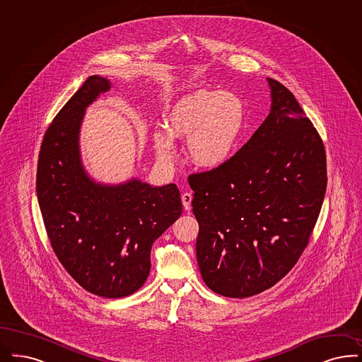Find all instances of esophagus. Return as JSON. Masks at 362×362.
I'll use <instances>...</instances> for the list:
<instances>
[{
  "label": "esophagus",
  "mask_w": 362,
  "mask_h": 362,
  "mask_svg": "<svg viewBox=\"0 0 362 362\" xmlns=\"http://www.w3.org/2000/svg\"><path fill=\"white\" fill-rule=\"evenodd\" d=\"M181 200H182V205H184V209L185 211H190V208H192V194L190 193H182V196H181Z\"/></svg>",
  "instance_id": "obj_1"
}]
</instances>
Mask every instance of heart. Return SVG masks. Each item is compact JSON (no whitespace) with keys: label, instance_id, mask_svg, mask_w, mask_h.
I'll return each mask as SVG.
<instances>
[{"label":"heart","instance_id":"heart-1","mask_svg":"<svg viewBox=\"0 0 362 362\" xmlns=\"http://www.w3.org/2000/svg\"><path fill=\"white\" fill-rule=\"evenodd\" d=\"M245 124V103L232 91L200 88L182 96L168 117V130L156 129L151 144L158 161H175V139H187L189 158L201 168H217L227 162Z\"/></svg>","mask_w":362,"mask_h":362}]
</instances>
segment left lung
<instances>
[{
    "label": "left lung",
    "mask_w": 362,
    "mask_h": 362,
    "mask_svg": "<svg viewBox=\"0 0 362 362\" xmlns=\"http://www.w3.org/2000/svg\"><path fill=\"white\" fill-rule=\"evenodd\" d=\"M267 81L269 114L251 139L218 168L189 175L201 276L229 298L259 294L294 267L327 184L321 136L294 95Z\"/></svg>",
    "instance_id": "1"
}]
</instances>
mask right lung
<instances>
[{
	"label": "right lung",
	"instance_id": "right-lung-1",
	"mask_svg": "<svg viewBox=\"0 0 362 362\" xmlns=\"http://www.w3.org/2000/svg\"><path fill=\"white\" fill-rule=\"evenodd\" d=\"M111 90L93 75L54 117L41 144L36 190L54 254L91 294L122 298L148 279L153 243L182 212L175 184L138 178L98 182L86 170L81 129L86 110Z\"/></svg>",
	"mask_w": 362,
	"mask_h": 362
}]
</instances>
